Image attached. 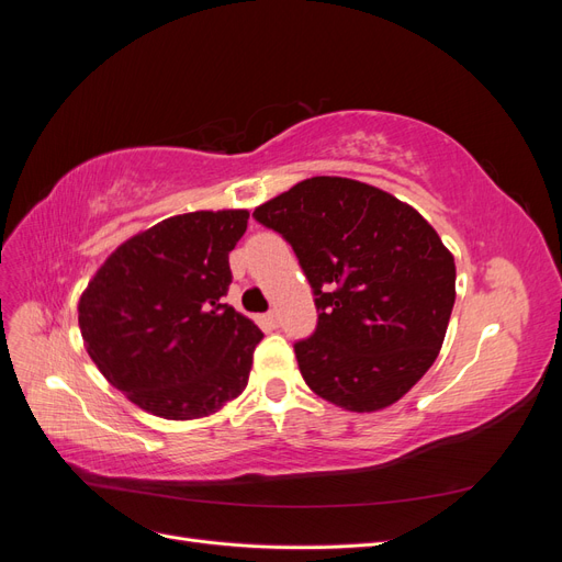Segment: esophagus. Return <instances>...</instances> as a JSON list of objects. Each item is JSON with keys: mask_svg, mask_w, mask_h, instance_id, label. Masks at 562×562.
<instances>
[{"mask_svg": "<svg viewBox=\"0 0 562 562\" xmlns=\"http://www.w3.org/2000/svg\"><path fill=\"white\" fill-rule=\"evenodd\" d=\"M262 323H265L267 328H277V326H279V314H277V312L265 314V316H262Z\"/></svg>", "mask_w": 562, "mask_h": 562, "instance_id": "esophagus-1", "label": "esophagus"}]
</instances>
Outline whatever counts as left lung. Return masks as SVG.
<instances>
[{"label":"left lung","instance_id":"1","mask_svg":"<svg viewBox=\"0 0 562 562\" xmlns=\"http://www.w3.org/2000/svg\"><path fill=\"white\" fill-rule=\"evenodd\" d=\"M293 246L318 323L295 342L316 396L375 413L405 396L443 347L454 258L413 206L333 176L302 180L255 209Z\"/></svg>","mask_w":562,"mask_h":562}]
</instances>
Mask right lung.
Masks as SVG:
<instances>
[{
  "instance_id": "right-lung-1",
  "label": "right lung",
  "mask_w": 562,
  "mask_h": 562,
  "mask_svg": "<svg viewBox=\"0 0 562 562\" xmlns=\"http://www.w3.org/2000/svg\"><path fill=\"white\" fill-rule=\"evenodd\" d=\"M248 211L166 217L131 236L79 297L91 361L131 403L199 419L241 394L262 330L223 297Z\"/></svg>"
}]
</instances>
